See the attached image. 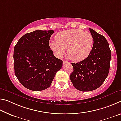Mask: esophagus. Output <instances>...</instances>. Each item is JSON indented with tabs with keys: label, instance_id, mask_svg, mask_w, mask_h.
Here are the masks:
<instances>
[{
	"label": "esophagus",
	"instance_id": "obj_1",
	"mask_svg": "<svg viewBox=\"0 0 121 121\" xmlns=\"http://www.w3.org/2000/svg\"><path fill=\"white\" fill-rule=\"evenodd\" d=\"M69 63L68 61H65V60H63V65L66 64V63Z\"/></svg>",
	"mask_w": 121,
	"mask_h": 121
}]
</instances>
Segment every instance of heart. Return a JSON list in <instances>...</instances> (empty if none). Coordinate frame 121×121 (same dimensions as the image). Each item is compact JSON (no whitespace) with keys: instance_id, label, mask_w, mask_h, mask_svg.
<instances>
[{"instance_id":"heart-1","label":"heart","mask_w":121,"mask_h":121,"mask_svg":"<svg viewBox=\"0 0 121 121\" xmlns=\"http://www.w3.org/2000/svg\"><path fill=\"white\" fill-rule=\"evenodd\" d=\"M56 40L50 45L56 56L60 57L67 48V54L71 60L80 61L89 56L92 49L93 36L91 33L79 29L65 30L56 34Z\"/></svg>"}]
</instances>
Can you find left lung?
<instances>
[{"label":"left lung","mask_w":121,"mask_h":121,"mask_svg":"<svg viewBox=\"0 0 121 121\" xmlns=\"http://www.w3.org/2000/svg\"><path fill=\"white\" fill-rule=\"evenodd\" d=\"M89 30L93 38V46L89 56L78 63H71L73 70L70 80L76 89L91 91L98 89L109 73L111 51L104 36L92 29Z\"/></svg>","instance_id":"1"}]
</instances>
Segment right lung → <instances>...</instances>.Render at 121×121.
I'll list each match as a JSON object with an SVG mask.
<instances>
[{
	"instance_id": "add662e5",
	"label": "right lung",
	"mask_w": 121,
	"mask_h": 121,
	"mask_svg": "<svg viewBox=\"0 0 121 121\" xmlns=\"http://www.w3.org/2000/svg\"><path fill=\"white\" fill-rule=\"evenodd\" d=\"M53 30H35L19 39L14 48V72L24 87L42 91L50 86L62 61L56 58L49 46Z\"/></svg>"
}]
</instances>
